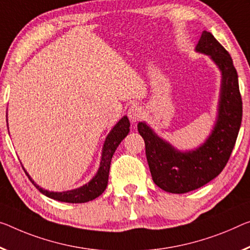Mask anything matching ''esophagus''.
Wrapping results in <instances>:
<instances>
[{
    "instance_id": "34e87169",
    "label": "esophagus",
    "mask_w": 250,
    "mask_h": 250,
    "mask_svg": "<svg viewBox=\"0 0 250 250\" xmlns=\"http://www.w3.org/2000/svg\"><path fill=\"white\" fill-rule=\"evenodd\" d=\"M143 114H144L143 108L138 105L130 106L127 110V115H128L129 120L134 123L137 122L138 120H141L142 116H143Z\"/></svg>"
}]
</instances>
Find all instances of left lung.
<instances>
[{
  "label": "left lung",
  "mask_w": 250,
  "mask_h": 250,
  "mask_svg": "<svg viewBox=\"0 0 250 250\" xmlns=\"http://www.w3.org/2000/svg\"><path fill=\"white\" fill-rule=\"evenodd\" d=\"M194 50L208 56L221 76L217 115L208 137L197 147L179 149L146 122L137 124L153 181L162 190L176 194L199 189L221 173L235 146L243 117L238 75L229 53L207 31L202 32Z\"/></svg>",
  "instance_id": "8db88e82"
}]
</instances>
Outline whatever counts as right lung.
Wrapping results in <instances>:
<instances>
[{
  "instance_id": "right-lung-1",
  "label": "right lung",
  "mask_w": 250,
  "mask_h": 250,
  "mask_svg": "<svg viewBox=\"0 0 250 250\" xmlns=\"http://www.w3.org/2000/svg\"><path fill=\"white\" fill-rule=\"evenodd\" d=\"M129 126L130 123L126 115L123 116L121 120L114 125V127L110 129L108 135L105 138V142H104L101 162H99V167L97 172H96V174L87 183L79 188H76V189L61 192L45 190L40 186H38V184L33 181L31 176H30V174L26 172L24 167H23V170H24L25 174L28 175L30 181L34 184V187H36L42 194H44L45 197H48L50 199H53V200L68 203H83L94 200V199L99 197L107 188L110 161H112V157L115 151H116V148L118 147V145H120L121 142L128 135Z\"/></svg>"
}]
</instances>
